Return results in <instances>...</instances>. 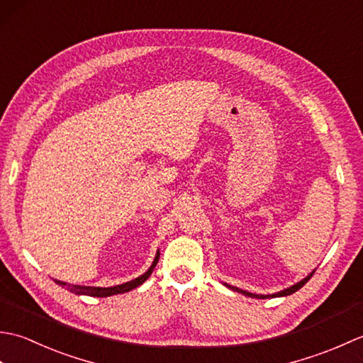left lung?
I'll use <instances>...</instances> for the list:
<instances>
[{"mask_svg":"<svg viewBox=\"0 0 363 363\" xmlns=\"http://www.w3.org/2000/svg\"><path fill=\"white\" fill-rule=\"evenodd\" d=\"M313 273H315V269H313V272H312L309 276H306L304 279H301L299 282L293 284V285H290V287L284 289V290H281V291H277V293H272V295H257V293H251V291L242 290V289L234 287V285H229V284H226V282H223V284H225L228 289L234 290V291H237V293H242V295H245V296H250V298H257V299H265V298H281V296H289V295H291V293L298 291L301 287H303V285H304L307 281L311 279V277H312V274H313Z\"/></svg>","mask_w":363,"mask_h":363,"instance_id":"8db88e82","label":"left lung"}]
</instances>
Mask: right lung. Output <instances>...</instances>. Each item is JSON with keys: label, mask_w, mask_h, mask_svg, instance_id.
Here are the masks:
<instances>
[{"label": "right lung", "mask_w": 363, "mask_h": 363, "mask_svg": "<svg viewBox=\"0 0 363 363\" xmlns=\"http://www.w3.org/2000/svg\"><path fill=\"white\" fill-rule=\"evenodd\" d=\"M159 256L160 252L157 250L156 252V257H154L151 267L146 269V272L142 274L135 277V279L129 281V282H125V284H120V285H113V287H90V285H76V284H67L64 281H59V279H54V282L62 285V287H65L68 291L74 293V295H86V296H96V298H107V296H112V295H118V293H126V291H130L134 290L135 287H138V285H142L148 277L151 276L154 267L157 265L159 262Z\"/></svg>", "instance_id": "add662e5"}]
</instances>
